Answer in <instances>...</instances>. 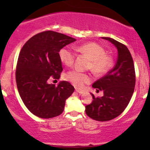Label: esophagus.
Segmentation results:
<instances>
[{"instance_id":"34e87169","label":"esophagus","mask_w":150,"mask_h":150,"mask_svg":"<svg viewBox=\"0 0 150 150\" xmlns=\"http://www.w3.org/2000/svg\"><path fill=\"white\" fill-rule=\"evenodd\" d=\"M75 91H76L77 93H79V94H83L84 93L83 91L80 90V89H75Z\"/></svg>"}]
</instances>
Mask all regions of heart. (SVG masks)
Returning a JSON list of instances; mask_svg holds the SVG:
<instances>
[{
    "instance_id": "b5f03b06",
    "label": "heart",
    "mask_w": 150,
    "mask_h": 150,
    "mask_svg": "<svg viewBox=\"0 0 150 150\" xmlns=\"http://www.w3.org/2000/svg\"><path fill=\"white\" fill-rule=\"evenodd\" d=\"M77 52L87 56L90 59L89 68L96 75H101L108 71L112 65V58L106 54V51L102 46L94 42L86 43L75 48ZM60 60L65 65H71L75 59V53L70 48L63 47L58 53ZM65 80L71 82L77 87H82L85 84L91 82L89 74L82 73L77 70H72L65 73Z\"/></svg>"
}]
</instances>
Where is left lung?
<instances>
[{
	"mask_svg": "<svg viewBox=\"0 0 150 150\" xmlns=\"http://www.w3.org/2000/svg\"><path fill=\"white\" fill-rule=\"evenodd\" d=\"M109 41L118 50V58L114 67L101 78L94 82L92 87L103 90L104 96L95 97L85 106L86 114L92 119L107 121L116 118L127 107L135 85V71L133 60L126 46L109 37Z\"/></svg>",
	"mask_w": 150,
	"mask_h": 150,
	"instance_id": "obj_1",
	"label": "left lung"
}]
</instances>
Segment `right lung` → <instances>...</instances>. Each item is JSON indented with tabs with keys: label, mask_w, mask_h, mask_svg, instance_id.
Here are the masks:
<instances>
[{
	"label": "right lung",
	"mask_w": 150,
	"mask_h": 150,
	"mask_svg": "<svg viewBox=\"0 0 150 150\" xmlns=\"http://www.w3.org/2000/svg\"><path fill=\"white\" fill-rule=\"evenodd\" d=\"M65 34L45 31L30 38L22 46L17 63L15 78L20 97L30 112L39 118L59 116L65 100L75 88L67 81L58 86L48 80H58L63 70L59 51L75 42Z\"/></svg>",
	"instance_id": "1"
}]
</instances>
